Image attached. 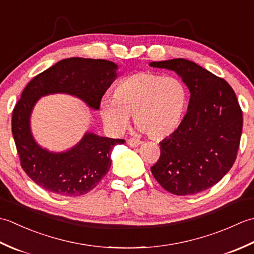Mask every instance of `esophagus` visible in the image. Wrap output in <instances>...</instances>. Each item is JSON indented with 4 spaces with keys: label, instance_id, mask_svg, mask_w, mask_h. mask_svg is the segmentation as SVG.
<instances>
[{
    "label": "esophagus",
    "instance_id": "esophagus-1",
    "mask_svg": "<svg viewBox=\"0 0 254 254\" xmlns=\"http://www.w3.org/2000/svg\"><path fill=\"white\" fill-rule=\"evenodd\" d=\"M141 141H139L138 138H136V137H130L127 139V144L130 145L131 147H137L138 145H141Z\"/></svg>",
    "mask_w": 254,
    "mask_h": 254
}]
</instances>
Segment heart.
I'll return each instance as SVG.
<instances>
[{
	"instance_id": "obj_1",
	"label": "heart",
	"mask_w": 254,
	"mask_h": 254,
	"mask_svg": "<svg viewBox=\"0 0 254 254\" xmlns=\"http://www.w3.org/2000/svg\"><path fill=\"white\" fill-rule=\"evenodd\" d=\"M112 97L100 106L106 126L122 132L133 115L138 127L152 139L171 135L179 127L187 106V90L179 79L145 72L123 78Z\"/></svg>"
}]
</instances>
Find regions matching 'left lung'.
I'll list each match as a JSON object with an SVG mask.
<instances>
[{"label":"left lung","mask_w":254,"mask_h":254,"mask_svg":"<svg viewBox=\"0 0 254 254\" xmlns=\"http://www.w3.org/2000/svg\"><path fill=\"white\" fill-rule=\"evenodd\" d=\"M176 72L189 90L188 112L179 127L160 142L150 170L166 191L190 195L216 185L233 167L242 132V111L234 89L186 59L149 63Z\"/></svg>","instance_id":"8db88e82"}]
</instances>
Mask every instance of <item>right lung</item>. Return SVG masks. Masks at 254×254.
<instances>
[{
  "mask_svg": "<svg viewBox=\"0 0 254 254\" xmlns=\"http://www.w3.org/2000/svg\"><path fill=\"white\" fill-rule=\"evenodd\" d=\"M116 63L101 59L68 58L32 78L21 93L12 116V133L21 168L45 190L60 196H79L98 185L111 165V150L124 139L86 133L66 152L39 146L30 131V115L40 97L63 93L98 110L102 96L117 77Z\"/></svg>",
  "mask_w": 254,
  "mask_h": 254,
  "instance_id": "1",
  "label": "right lung"
}]
</instances>
